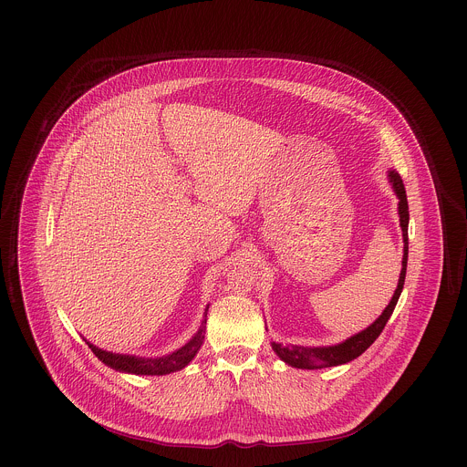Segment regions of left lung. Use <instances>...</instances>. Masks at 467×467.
I'll use <instances>...</instances> for the list:
<instances>
[{"instance_id":"left-lung-1","label":"left lung","mask_w":467,"mask_h":467,"mask_svg":"<svg viewBox=\"0 0 467 467\" xmlns=\"http://www.w3.org/2000/svg\"><path fill=\"white\" fill-rule=\"evenodd\" d=\"M389 182L392 183V189L400 200L398 204V212H400V223L402 229V242H404V254H402V267H400V282H398V289L394 290V296L390 299V303L387 305V308L381 311V315L377 320L366 327L364 331L354 334L350 337H347L345 341L337 343V345H329V347H301V345H290L284 347L282 343H271L275 354L280 357L285 364H289L292 368H299V369H322V368H333V366H341L347 364L350 360H354L360 354H364L377 339L379 333L383 331L385 324L389 322L392 311L398 305L402 285H404V278H406V265H408V223H410V212H408V200H406V191H404V183L402 178L400 177L398 171L390 170L389 171Z\"/></svg>"}]
</instances>
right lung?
<instances>
[{
	"instance_id": "add662e5",
	"label": "right lung",
	"mask_w": 467,
	"mask_h": 467,
	"mask_svg": "<svg viewBox=\"0 0 467 467\" xmlns=\"http://www.w3.org/2000/svg\"><path fill=\"white\" fill-rule=\"evenodd\" d=\"M206 313L208 306L204 310V317L201 320L200 329L194 334L182 348H178L175 352L162 357H138L126 356V354H113L107 352L103 348H98L96 345L88 343L90 350L94 352V356L98 357L103 364H107L111 369L120 371V373H131V375H150V377H161V375H170L183 369L196 354L200 352L201 345L204 341V333H206Z\"/></svg>"
}]
</instances>
